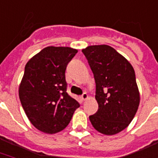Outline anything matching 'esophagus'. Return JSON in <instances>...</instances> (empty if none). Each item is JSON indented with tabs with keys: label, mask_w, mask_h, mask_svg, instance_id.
I'll use <instances>...</instances> for the list:
<instances>
[{
	"label": "esophagus",
	"mask_w": 158,
	"mask_h": 158,
	"mask_svg": "<svg viewBox=\"0 0 158 158\" xmlns=\"http://www.w3.org/2000/svg\"><path fill=\"white\" fill-rule=\"evenodd\" d=\"M80 98H81L82 100L84 101L85 99H87V98H88V94H86V93H84V94L81 95V97H80Z\"/></svg>",
	"instance_id": "1"
}]
</instances>
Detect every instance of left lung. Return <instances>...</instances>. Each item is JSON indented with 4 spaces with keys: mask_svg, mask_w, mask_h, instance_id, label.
<instances>
[{
    "mask_svg": "<svg viewBox=\"0 0 158 158\" xmlns=\"http://www.w3.org/2000/svg\"><path fill=\"white\" fill-rule=\"evenodd\" d=\"M96 84L95 98L98 109L89 116L95 129L114 135L128 126L140 102L134 69L114 48L106 44L82 50Z\"/></svg>",
    "mask_w": 158,
    "mask_h": 158,
    "instance_id": "8db88e82",
    "label": "left lung"
}]
</instances>
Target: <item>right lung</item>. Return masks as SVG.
I'll return each instance as SVG.
<instances>
[{
	"label": "right lung",
	"instance_id": "obj_1",
	"mask_svg": "<svg viewBox=\"0 0 158 158\" xmlns=\"http://www.w3.org/2000/svg\"><path fill=\"white\" fill-rule=\"evenodd\" d=\"M77 52L69 47H46L25 67L19 97L29 120L41 132L52 134L65 128L80 106L66 92V68Z\"/></svg>",
	"mask_w": 158,
	"mask_h": 158
}]
</instances>
